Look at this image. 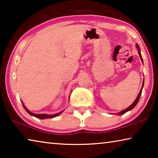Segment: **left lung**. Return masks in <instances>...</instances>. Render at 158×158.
I'll return each mask as SVG.
<instances>
[{"label":"left lung","mask_w":158,"mask_h":158,"mask_svg":"<svg viewBox=\"0 0 158 158\" xmlns=\"http://www.w3.org/2000/svg\"><path fill=\"white\" fill-rule=\"evenodd\" d=\"M137 48L138 49V50H139V56H140V58H141V60H142V62H143V59H142V57H141V52H140V51H139V45L138 44H137ZM143 85H142V88H141V90H140V92H139V95H138V96H137V98H136V100H135V101L134 102L132 103V105H131L128 108H127V109H124L123 111H121L120 112V113H118V115H120V116H121V115H123V114H124L125 113H126L127 111H130V110H132V109L135 107V106L137 105V104L138 103V102H139V98H140V96H141V92H142V89H143Z\"/></svg>","instance_id":"8db88e82"}]
</instances>
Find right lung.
I'll use <instances>...</instances> for the list:
<instances>
[{"label": "right lung", "instance_id": "right-lung-1", "mask_svg": "<svg viewBox=\"0 0 158 158\" xmlns=\"http://www.w3.org/2000/svg\"><path fill=\"white\" fill-rule=\"evenodd\" d=\"M23 108L25 109V110H26V111H27L29 114L31 115V116H35V117L37 118H40V119L52 118H53V117H56V116H58V115H60V114L63 112V111H61V112H60V113H58V114H53V115H47V114H35L32 113V112H31L30 111H28V109L25 107V106L23 105Z\"/></svg>", "mask_w": 158, "mask_h": 158}]
</instances>
